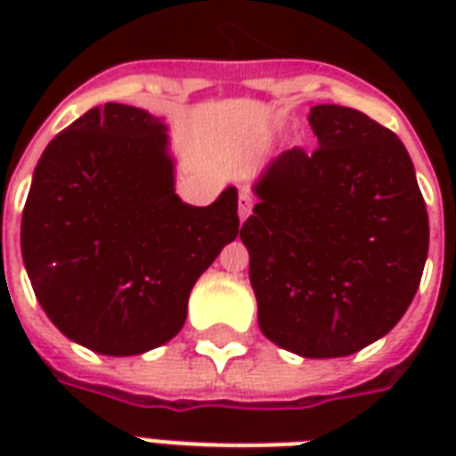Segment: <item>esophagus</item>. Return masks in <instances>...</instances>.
I'll list each match as a JSON object with an SVG mask.
<instances>
[{"label":"esophagus","mask_w":456,"mask_h":456,"mask_svg":"<svg viewBox=\"0 0 456 456\" xmlns=\"http://www.w3.org/2000/svg\"><path fill=\"white\" fill-rule=\"evenodd\" d=\"M253 203H256V200H253V193L241 191V196H239V217H241V220L248 217L250 210H253Z\"/></svg>","instance_id":"1"}]
</instances>
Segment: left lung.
I'll return each instance as SVG.
<instances>
[{"mask_svg": "<svg viewBox=\"0 0 456 456\" xmlns=\"http://www.w3.org/2000/svg\"><path fill=\"white\" fill-rule=\"evenodd\" d=\"M317 149L257 179L241 241L260 331L300 357H346L403 319L424 274L428 213L395 132L362 110L310 109Z\"/></svg>", "mask_w": 456, "mask_h": 456, "instance_id": "1", "label": "left lung"}]
</instances>
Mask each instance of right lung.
<instances>
[{
	"label": "right lung",
	"instance_id": "add662e5",
	"mask_svg": "<svg viewBox=\"0 0 456 456\" xmlns=\"http://www.w3.org/2000/svg\"><path fill=\"white\" fill-rule=\"evenodd\" d=\"M160 118L106 103L39 158L20 222L32 291L75 343L125 357L184 326L196 279L239 234V193L206 208L175 193Z\"/></svg>",
	"mask_w": 456,
	"mask_h": 456
}]
</instances>
